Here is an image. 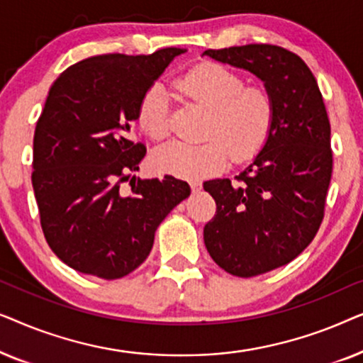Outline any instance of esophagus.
Instances as JSON below:
<instances>
[{
	"label": "esophagus",
	"instance_id": "1",
	"mask_svg": "<svg viewBox=\"0 0 363 363\" xmlns=\"http://www.w3.org/2000/svg\"><path fill=\"white\" fill-rule=\"evenodd\" d=\"M190 186H191V191H198L201 188V183L200 182H190Z\"/></svg>",
	"mask_w": 363,
	"mask_h": 363
}]
</instances>
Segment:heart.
I'll return each instance as SVG.
<instances>
[{"label":"heart","instance_id":"1","mask_svg":"<svg viewBox=\"0 0 363 363\" xmlns=\"http://www.w3.org/2000/svg\"><path fill=\"white\" fill-rule=\"evenodd\" d=\"M245 79L221 64L205 62L188 71L178 89L211 111L201 145L172 142L153 153L157 172L177 178H201L221 170L228 157L236 160L255 153L264 143L272 123V101L259 87H245ZM138 123L153 140L168 133V101L165 89L155 84L138 106Z\"/></svg>","mask_w":363,"mask_h":363}]
</instances>
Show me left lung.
<instances>
[{"label":"left lung","instance_id":"left-lung-1","mask_svg":"<svg viewBox=\"0 0 363 363\" xmlns=\"http://www.w3.org/2000/svg\"><path fill=\"white\" fill-rule=\"evenodd\" d=\"M245 69L264 84L272 123L264 145L236 177L203 183L216 215L203 230L213 261L238 277L291 262L314 240L332 177L330 123L311 69L271 44L208 49L201 54Z\"/></svg>","mask_w":363,"mask_h":363}]
</instances>
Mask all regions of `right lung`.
I'll use <instances>...</instances> for the list:
<instances>
[{
    "label": "right lung",
    "mask_w": 363,
    "mask_h": 363,
    "mask_svg": "<svg viewBox=\"0 0 363 363\" xmlns=\"http://www.w3.org/2000/svg\"><path fill=\"white\" fill-rule=\"evenodd\" d=\"M183 52L87 57L49 89L34 132L31 180L48 245L72 269L102 279L127 276L150 255L163 218L190 196V185L170 175H133L147 148L128 140L142 97Z\"/></svg>",
    "instance_id": "1"
}]
</instances>
